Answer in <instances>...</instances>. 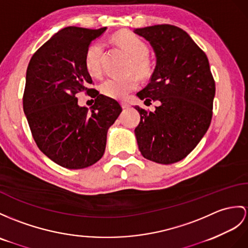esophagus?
Returning a JSON list of instances; mask_svg holds the SVG:
<instances>
[{"mask_svg": "<svg viewBox=\"0 0 248 248\" xmlns=\"http://www.w3.org/2000/svg\"><path fill=\"white\" fill-rule=\"evenodd\" d=\"M121 105H122V107L123 108H128L130 105L127 103V102H122V103H121Z\"/></svg>", "mask_w": 248, "mask_h": 248, "instance_id": "34e87169", "label": "esophagus"}]
</instances>
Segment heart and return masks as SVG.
<instances>
[{
  "instance_id": "heart-1",
  "label": "heart",
  "mask_w": 248,
  "mask_h": 248,
  "mask_svg": "<svg viewBox=\"0 0 248 248\" xmlns=\"http://www.w3.org/2000/svg\"><path fill=\"white\" fill-rule=\"evenodd\" d=\"M113 41L118 46L131 58V69L136 74L146 75L150 64L147 59L148 46L138 35L122 31L113 35ZM104 45L102 42L96 41L90 44L85 53V66L92 76H99L102 71V58H103ZM138 87V82L134 77L116 78L110 77L101 84V92L106 96L112 99H124L132 90Z\"/></svg>"
}]
</instances>
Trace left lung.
Returning <instances> with one entry per match:
<instances>
[{
  "label": "left lung",
  "mask_w": 248,
  "mask_h": 248,
  "mask_svg": "<svg viewBox=\"0 0 248 248\" xmlns=\"http://www.w3.org/2000/svg\"><path fill=\"white\" fill-rule=\"evenodd\" d=\"M149 42L155 67L147 86L137 93L144 103L159 101L154 112L135 108L141 116L135 129L145 159L160 164L179 162L206 134L216 93L206 54L183 29L172 25L137 28Z\"/></svg>",
  "instance_id": "8db88e82"
}]
</instances>
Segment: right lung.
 <instances>
[{
  "mask_svg": "<svg viewBox=\"0 0 248 248\" xmlns=\"http://www.w3.org/2000/svg\"><path fill=\"white\" fill-rule=\"evenodd\" d=\"M107 28L75 26L59 30L28 64L23 108L38 147L68 170L92 166L104 155L107 131L122 111L116 100L87 88L85 66L90 43ZM95 97L89 111L77 104L78 92Z\"/></svg>",
  "mask_w": 248,
  "mask_h": 248,
  "instance_id": "obj_1",
  "label": "right lung"
}]
</instances>
